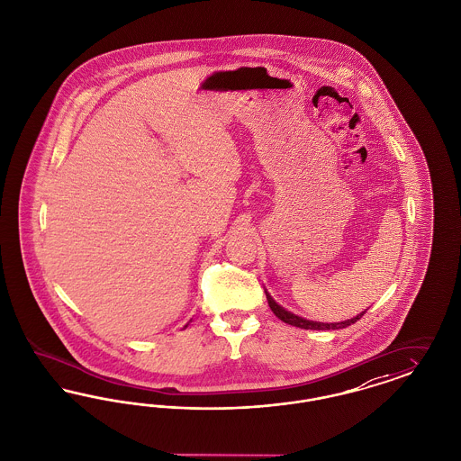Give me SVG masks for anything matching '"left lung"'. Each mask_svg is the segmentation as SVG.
Segmentation results:
<instances>
[{"label": "left lung", "instance_id": "1", "mask_svg": "<svg viewBox=\"0 0 461 461\" xmlns=\"http://www.w3.org/2000/svg\"><path fill=\"white\" fill-rule=\"evenodd\" d=\"M267 300H268L272 312L276 313V317H279L282 321H285L289 325H294V327H300V329H310V330H336V329H344V327L360 321L361 317L365 315V312H363V313L357 315L351 321H339V323H321V321H304V319H301L298 315H293L291 312H287V310H284L282 306H279L268 294H267Z\"/></svg>", "mask_w": 461, "mask_h": 461}]
</instances>
